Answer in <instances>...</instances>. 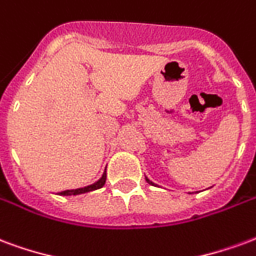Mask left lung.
<instances>
[{
  "label": "left lung",
  "instance_id": "1",
  "mask_svg": "<svg viewBox=\"0 0 256 256\" xmlns=\"http://www.w3.org/2000/svg\"><path fill=\"white\" fill-rule=\"evenodd\" d=\"M146 182H148V184H151V186H156V184H154V182H150V180H148V178H147V177H146Z\"/></svg>",
  "mask_w": 256,
  "mask_h": 256
}]
</instances>
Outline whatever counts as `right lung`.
I'll list each match as a JSON object with an SVG mask.
<instances>
[{"instance_id": "add662e5", "label": "right lung", "mask_w": 256, "mask_h": 256, "mask_svg": "<svg viewBox=\"0 0 256 256\" xmlns=\"http://www.w3.org/2000/svg\"><path fill=\"white\" fill-rule=\"evenodd\" d=\"M105 182H106V170L105 173L102 174L100 180L94 184H91V186H87L84 188H78V190H66V191H62L60 192V195H65V196H68V195H80V194H86V192H90V191H94V190H100L105 186Z\"/></svg>"}]
</instances>
